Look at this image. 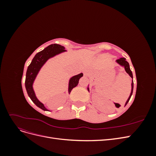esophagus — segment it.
Returning <instances> with one entry per match:
<instances>
[{
	"label": "esophagus",
	"instance_id": "obj_1",
	"mask_svg": "<svg viewBox=\"0 0 156 156\" xmlns=\"http://www.w3.org/2000/svg\"><path fill=\"white\" fill-rule=\"evenodd\" d=\"M88 75V73H86V72L84 73V75Z\"/></svg>",
	"mask_w": 156,
	"mask_h": 156
}]
</instances>
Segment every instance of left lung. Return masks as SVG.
<instances>
[{
  "label": "left lung",
  "mask_w": 156,
  "mask_h": 156,
  "mask_svg": "<svg viewBox=\"0 0 156 156\" xmlns=\"http://www.w3.org/2000/svg\"><path fill=\"white\" fill-rule=\"evenodd\" d=\"M116 62L118 64H120V66H123V67L124 68L125 70H126V72H127V73H128L129 76H130L132 79H133V73H132V72H131V69H130L129 64L128 62H127L126 58H119V59L116 60ZM133 80H132L131 94H130L129 98L127 99V101H126V104H125V106L127 105V103H128V101H129V100H130V98H131V95H132V94H133ZM88 90L89 91V88H88ZM115 105H116L117 107H119L120 106L119 104H118V103H115Z\"/></svg>",
  "instance_id": "left-lung-1"
}]
</instances>
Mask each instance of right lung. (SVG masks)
<instances>
[{
  "instance_id": "right-lung-1",
  "label": "right lung",
  "mask_w": 156,
  "mask_h": 156,
  "mask_svg": "<svg viewBox=\"0 0 156 156\" xmlns=\"http://www.w3.org/2000/svg\"><path fill=\"white\" fill-rule=\"evenodd\" d=\"M66 51L65 50L64 46H62L58 44H51L47 47L43 51H41L39 53H37L34 58L32 59L31 63L27 68V73H26V79H25V88L28 95L31 99L34 104L41 108L44 111H48L45 107L43 103H41L36 96L35 92L33 89V83L39 71L43 66L44 64L47 62V60L51 57H53L54 56L58 55L63 52ZM83 76L82 73H79L77 75L72 77L69 79V87H68V92L69 94L72 91V90L77 87L79 83L80 78Z\"/></svg>"
}]
</instances>
